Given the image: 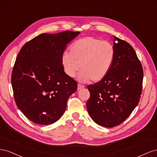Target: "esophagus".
Returning <instances> with one entry per match:
<instances>
[{
  "label": "esophagus",
  "instance_id": "34e87169",
  "mask_svg": "<svg viewBox=\"0 0 157 157\" xmlns=\"http://www.w3.org/2000/svg\"><path fill=\"white\" fill-rule=\"evenodd\" d=\"M84 88V86H82V85H80V84H78V87H77V89L78 90H80V89H82V88Z\"/></svg>",
  "mask_w": 157,
  "mask_h": 157
}]
</instances>
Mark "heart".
Wrapping results in <instances>:
<instances>
[{
	"mask_svg": "<svg viewBox=\"0 0 157 157\" xmlns=\"http://www.w3.org/2000/svg\"><path fill=\"white\" fill-rule=\"evenodd\" d=\"M115 58V49L108 41H101L93 36L81 38L71 44L70 52L61 56L65 73L74 77L81 69L79 80L86 82L100 81L111 70Z\"/></svg>",
	"mask_w": 157,
	"mask_h": 157,
	"instance_id": "heart-1",
	"label": "heart"
}]
</instances>
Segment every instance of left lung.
<instances>
[{"instance_id":"left-lung-1","label":"left lung","mask_w":157,"mask_h":157,"mask_svg":"<svg viewBox=\"0 0 157 157\" xmlns=\"http://www.w3.org/2000/svg\"><path fill=\"white\" fill-rule=\"evenodd\" d=\"M115 58L106 77L87 86V110L96 124L106 128L121 124L130 115L141 97L144 71L133 47L113 36Z\"/></svg>"}]
</instances>
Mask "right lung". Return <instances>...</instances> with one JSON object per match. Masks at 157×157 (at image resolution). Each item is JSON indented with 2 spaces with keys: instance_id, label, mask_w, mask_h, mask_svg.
Here are the masks:
<instances>
[{
  "instance_id": "obj_1",
  "label": "right lung",
  "mask_w": 157,
  "mask_h": 157,
  "mask_svg": "<svg viewBox=\"0 0 157 157\" xmlns=\"http://www.w3.org/2000/svg\"><path fill=\"white\" fill-rule=\"evenodd\" d=\"M80 32L42 33L22 46L12 73L17 107L32 122L51 124L59 120L77 83L64 72L61 56Z\"/></svg>"
}]
</instances>
